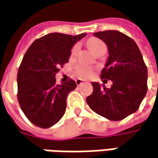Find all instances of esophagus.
<instances>
[{
    "instance_id": "esophagus-1",
    "label": "esophagus",
    "mask_w": 158,
    "mask_h": 158,
    "mask_svg": "<svg viewBox=\"0 0 158 158\" xmlns=\"http://www.w3.org/2000/svg\"><path fill=\"white\" fill-rule=\"evenodd\" d=\"M82 83H83V80H82V79H76V84H77V86H80Z\"/></svg>"
}]
</instances>
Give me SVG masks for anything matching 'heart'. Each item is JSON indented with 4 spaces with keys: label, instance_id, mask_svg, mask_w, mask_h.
<instances>
[{
    "label": "heart",
    "instance_id": "obj_1",
    "mask_svg": "<svg viewBox=\"0 0 158 158\" xmlns=\"http://www.w3.org/2000/svg\"><path fill=\"white\" fill-rule=\"evenodd\" d=\"M87 44L89 46V48L95 54L98 52L100 48H102L103 47H106V45L102 40H101L97 38L89 39L88 41H87ZM79 48H80V46L78 43L72 47V50H71V56L72 57H74V56H77V54H78V52L79 50ZM74 72L77 75V77H79L80 79H86V78H88V77H90L92 75L93 68L90 67V66L86 65V64H79V65L75 67Z\"/></svg>",
    "mask_w": 158,
    "mask_h": 158
}]
</instances>
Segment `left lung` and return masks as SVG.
I'll return each instance as SVG.
<instances>
[{
  "label": "left lung",
  "instance_id": "8db88e82",
  "mask_svg": "<svg viewBox=\"0 0 158 158\" xmlns=\"http://www.w3.org/2000/svg\"><path fill=\"white\" fill-rule=\"evenodd\" d=\"M106 43L109 58L101 79L112 81L110 88L93 82L86 102L95 113L108 119H124L135 112L147 93L148 71L141 53L133 39L118 31L94 32Z\"/></svg>",
  "mask_w": 158,
  "mask_h": 158
}]
</instances>
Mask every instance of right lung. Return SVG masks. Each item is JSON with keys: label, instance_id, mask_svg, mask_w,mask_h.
Returning <instances> with one entry per match:
<instances>
[{"label": "right lung", "instance_id": "right-lung-1", "mask_svg": "<svg viewBox=\"0 0 158 158\" xmlns=\"http://www.w3.org/2000/svg\"><path fill=\"white\" fill-rule=\"evenodd\" d=\"M86 34L49 33L35 40L24 54L17 72V100L33 125L48 128L64 116L67 95L77 85L72 79L57 85L55 77L69 62L72 46Z\"/></svg>", "mask_w": 158, "mask_h": 158}]
</instances>
